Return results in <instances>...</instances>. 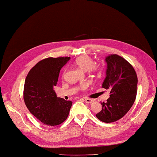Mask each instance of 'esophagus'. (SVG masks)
<instances>
[{
  "instance_id": "1",
  "label": "esophagus",
  "mask_w": 157,
  "mask_h": 157,
  "mask_svg": "<svg viewBox=\"0 0 157 157\" xmlns=\"http://www.w3.org/2000/svg\"><path fill=\"white\" fill-rule=\"evenodd\" d=\"M85 101H86V103H87L88 104H90V103L94 102V100L91 99H89V98H85Z\"/></svg>"
}]
</instances>
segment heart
Segmentation results:
<instances>
[{"label": "heart", "mask_w": 157, "mask_h": 157, "mask_svg": "<svg viewBox=\"0 0 157 157\" xmlns=\"http://www.w3.org/2000/svg\"><path fill=\"white\" fill-rule=\"evenodd\" d=\"M75 65L81 68L84 71H87L90 74H99L101 73L100 67L97 64L94 63V61L92 58L87 55H82L79 56L75 60ZM66 71H64L65 74ZM88 84L83 83L79 86V89L82 91H85L87 89Z\"/></svg>", "instance_id": "heart-1"}]
</instances>
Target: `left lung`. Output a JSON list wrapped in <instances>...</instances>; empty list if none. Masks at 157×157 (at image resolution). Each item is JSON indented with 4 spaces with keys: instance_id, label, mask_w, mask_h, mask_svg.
Instances as JSON below:
<instances>
[{
    "instance_id": "1",
    "label": "left lung",
    "mask_w": 157,
    "mask_h": 157,
    "mask_svg": "<svg viewBox=\"0 0 157 157\" xmlns=\"http://www.w3.org/2000/svg\"><path fill=\"white\" fill-rule=\"evenodd\" d=\"M106 78L102 87L110 91L106 103H101L102 109L96 114L104 123L115 122L126 115L135 101L138 78L134 67L121 56H107Z\"/></svg>"
}]
</instances>
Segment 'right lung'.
<instances>
[{
  "label": "right lung",
  "instance_id": "right-lung-1",
  "mask_svg": "<svg viewBox=\"0 0 157 157\" xmlns=\"http://www.w3.org/2000/svg\"><path fill=\"white\" fill-rule=\"evenodd\" d=\"M70 57L47 58L38 62L28 74L23 98L28 109L44 124L56 126L68 117L71 101L58 98L56 86L59 71Z\"/></svg>",
  "mask_w": 157,
  "mask_h": 157
}]
</instances>
